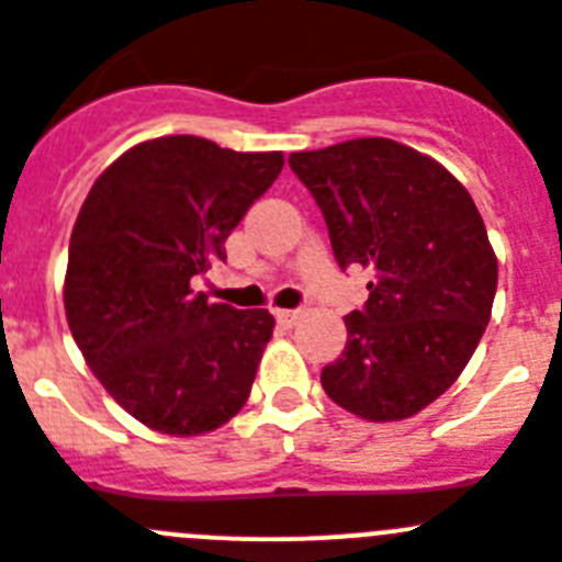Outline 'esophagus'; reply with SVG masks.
Wrapping results in <instances>:
<instances>
[{
  "instance_id": "obj_1",
  "label": "esophagus",
  "mask_w": 562,
  "mask_h": 562,
  "mask_svg": "<svg viewBox=\"0 0 562 562\" xmlns=\"http://www.w3.org/2000/svg\"><path fill=\"white\" fill-rule=\"evenodd\" d=\"M274 318L280 322V325L291 327L296 318H300V311H291V307H280V311H274Z\"/></svg>"
}]
</instances>
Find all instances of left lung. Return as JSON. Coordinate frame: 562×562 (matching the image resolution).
I'll return each mask as SVG.
<instances>
[{
	"mask_svg": "<svg viewBox=\"0 0 562 562\" xmlns=\"http://www.w3.org/2000/svg\"><path fill=\"white\" fill-rule=\"evenodd\" d=\"M288 165L325 215L338 269L372 271L322 386L372 423L423 412L468 367L493 311L498 262L476 204L442 165L381 136Z\"/></svg>",
	"mask_w": 562,
	"mask_h": 562,
	"instance_id": "8db88e82",
	"label": "left lung"
}]
</instances>
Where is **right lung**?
<instances>
[{"label": "right lung", "instance_id": "add662e5", "mask_svg": "<svg viewBox=\"0 0 562 562\" xmlns=\"http://www.w3.org/2000/svg\"><path fill=\"white\" fill-rule=\"evenodd\" d=\"M282 170V154H237L161 136L120 156L86 195L69 240L64 307L86 363L131 417L195 437L244 408L269 311L193 291L226 237Z\"/></svg>", "mask_w": 562, "mask_h": 562}]
</instances>
